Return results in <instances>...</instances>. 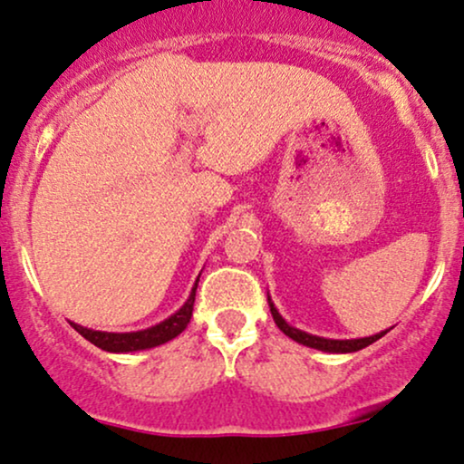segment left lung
<instances>
[{"instance_id": "1", "label": "left lung", "mask_w": 464, "mask_h": 464, "mask_svg": "<svg viewBox=\"0 0 464 464\" xmlns=\"http://www.w3.org/2000/svg\"><path fill=\"white\" fill-rule=\"evenodd\" d=\"M267 304H270V314L275 317L276 326L281 328L283 333L287 334V337H292L294 342L303 343V345H309V348H315V350H322V353H334V354H345V353H359V350L367 348V345H372L373 342H378V339L382 337V334H387L389 331H382L378 334H372V337H362V339H324V337H317V334H309L304 331H298V328L289 326V324L283 320L281 314L276 311L275 303L270 300V295H267Z\"/></svg>"}]
</instances>
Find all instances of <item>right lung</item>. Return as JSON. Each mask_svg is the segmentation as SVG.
I'll return each instance as SVG.
<instances>
[{"label": "right lung", "instance_id": "1", "mask_svg": "<svg viewBox=\"0 0 464 464\" xmlns=\"http://www.w3.org/2000/svg\"><path fill=\"white\" fill-rule=\"evenodd\" d=\"M197 285H198V278L197 283H194L192 292H189V298L186 300V304H183L177 314L166 317L164 322L155 324V326L144 328V331L105 333V331H92V328L80 326V324L75 322H71V326L75 328L83 339H88V342L97 345V348L105 350V353H138V350L155 348V345L170 342V339H175L177 334L186 331L189 317H192L194 298H197Z\"/></svg>", "mask_w": 464, "mask_h": 464}]
</instances>
